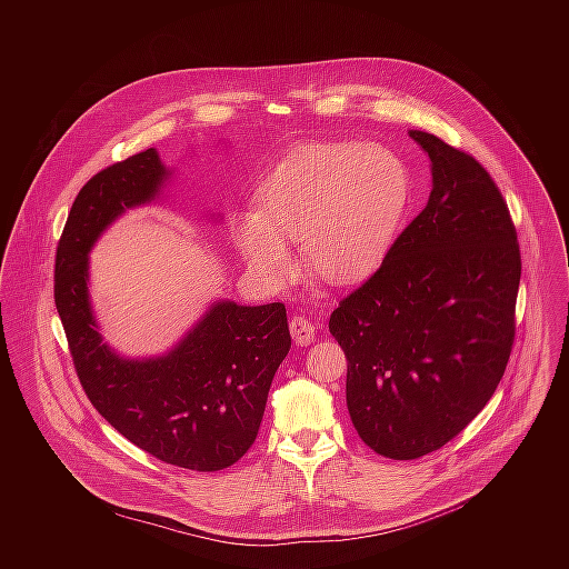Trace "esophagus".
Instances as JSON below:
<instances>
[{
	"label": "esophagus",
	"instance_id": "esophagus-1",
	"mask_svg": "<svg viewBox=\"0 0 569 569\" xmlns=\"http://www.w3.org/2000/svg\"><path fill=\"white\" fill-rule=\"evenodd\" d=\"M289 330H291V337H293V341H296L298 346H309V343L313 341L316 332H318L316 325H313L311 320H307L305 316H296V318H291V322H289Z\"/></svg>",
	"mask_w": 569,
	"mask_h": 569
}]
</instances>
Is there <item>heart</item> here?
<instances>
[{"mask_svg": "<svg viewBox=\"0 0 569 569\" xmlns=\"http://www.w3.org/2000/svg\"><path fill=\"white\" fill-rule=\"evenodd\" d=\"M409 199L403 160L379 144H309L256 188L253 210L232 214V243L256 278L282 284L298 241L305 267L326 282L366 276L390 243Z\"/></svg>", "mask_w": 569, "mask_h": 569, "instance_id": "heart-1", "label": "heart"}]
</instances>
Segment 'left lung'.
Masks as SVG:
<instances>
[{"instance_id": "8db88e82", "label": "left lung", "mask_w": 569, "mask_h": 569, "mask_svg": "<svg viewBox=\"0 0 569 569\" xmlns=\"http://www.w3.org/2000/svg\"><path fill=\"white\" fill-rule=\"evenodd\" d=\"M409 138L431 162L429 201L328 322L348 359L350 420L392 460L440 449L490 401L521 278L517 232L485 166L431 133Z\"/></svg>"}]
</instances>
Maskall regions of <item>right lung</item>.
<instances>
[{
  "label": "right lung",
  "instance_id": "right-lung-1",
  "mask_svg": "<svg viewBox=\"0 0 569 569\" xmlns=\"http://www.w3.org/2000/svg\"><path fill=\"white\" fill-rule=\"evenodd\" d=\"M170 170L156 149L93 174L72 203L57 247L54 302L82 390L142 451L190 471H221L258 436L273 375L291 348L282 302H214L168 352L118 355L89 302V251L127 210L160 197Z\"/></svg>",
  "mask_w": 569,
  "mask_h": 569
}]
</instances>
